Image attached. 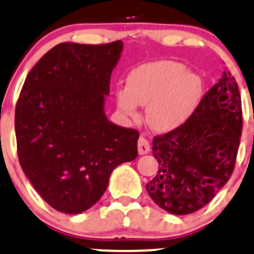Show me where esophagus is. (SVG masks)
<instances>
[{"instance_id":"1","label":"esophagus","mask_w":254,"mask_h":254,"mask_svg":"<svg viewBox=\"0 0 254 254\" xmlns=\"http://www.w3.org/2000/svg\"><path fill=\"white\" fill-rule=\"evenodd\" d=\"M137 151L140 155H145L150 151V144L144 136L139 137V141H137Z\"/></svg>"}]
</instances>
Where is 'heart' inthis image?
Segmentation results:
<instances>
[{"label":"heart","instance_id":"obj_1","mask_svg":"<svg viewBox=\"0 0 254 254\" xmlns=\"http://www.w3.org/2000/svg\"><path fill=\"white\" fill-rule=\"evenodd\" d=\"M203 97L198 74L174 61L142 64L130 72L127 88L115 90V103L129 118L137 117V105L146 107L150 127L170 132L186 124L195 114Z\"/></svg>","mask_w":254,"mask_h":254}]
</instances>
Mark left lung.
<instances>
[{
	"label": "left lung",
	"mask_w": 254,
	"mask_h": 254,
	"mask_svg": "<svg viewBox=\"0 0 254 254\" xmlns=\"http://www.w3.org/2000/svg\"><path fill=\"white\" fill-rule=\"evenodd\" d=\"M241 134L240 90L232 74L223 72L186 124L152 140L160 165L146 184L152 201L172 215L207 205L232 175Z\"/></svg>",
	"instance_id": "1"
}]
</instances>
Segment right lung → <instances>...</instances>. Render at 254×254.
I'll use <instances>...</instances> for the list:
<instances>
[{
  "label": "right lung",
  "instance_id": "right-lung-1",
  "mask_svg": "<svg viewBox=\"0 0 254 254\" xmlns=\"http://www.w3.org/2000/svg\"><path fill=\"white\" fill-rule=\"evenodd\" d=\"M123 42L61 43L27 75L14 114L22 170L54 210L69 215L99 201L113 170L137 156L139 132L104 113Z\"/></svg>",
  "mask_w": 254,
  "mask_h": 254
}]
</instances>
